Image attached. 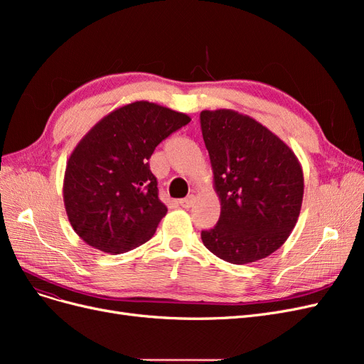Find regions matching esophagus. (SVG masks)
Returning <instances> with one entry per match:
<instances>
[{
	"label": "esophagus",
	"instance_id": "34e87169",
	"mask_svg": "<svg viewBox=\"0 0 364 364\" xmlns=\"http://www.w3.org/2000/svg\"><path fill=\"white\" fill-rule=\"evenodd\" d=\"M194 202H196V196L191 194V196H188V197H185V199H182V200H181V205H182L183 208H191V206L194 205Z\"/></svg>",
	"mask_w": 364,
	"mask_h": 364
}]
</instances>
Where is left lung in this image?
Masks as SVG:
<instances>
[{
    "label": "left lung",
    "mask_w": 364,
    "mask_h": 364,
    "mask_svg": "<svg viewBox=\"0 0 364 364\" xmlns=\"http://www.w3.org/2000/svg\"><path fill=\"white\" fill-rule=\"evenodd\" d=\"M200 127L222 205L217 225L202 230L203 245L230 264L269 257L301 213L299 161L267 127L230 109L202 111Z\"/></svg>",
    "instance_id": "obj_1"
}]
</instances>
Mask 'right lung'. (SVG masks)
I'll list each match as a JSON object with an SVG mask.
<instances>
[{
    "mask_svg": "<svg viewBox=\"0 0 364 364\" xmlns=\"http://www.w3.org/2000/svg\"><path fill=\"white\" fill-rule=\"evenodd\" d=\"M190 121L156 103L135 102L115 109L82 138L67 162L63 202L86 245L117 255L153 237L167 206L149 159Z\"/></svg>",
    "mask_w": 364,
    "mask_h": 364,
    "instance_id": "obj_1",
    "label": "right lung"
}]
</instances>
